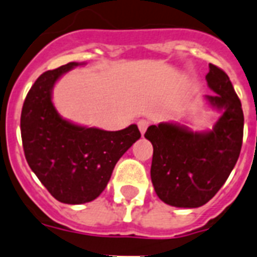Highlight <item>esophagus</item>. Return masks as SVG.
<instances>
[{"label": "esophagus", "instance_id": "obj_1", "mask_svg": "<svg viewBox=\"0 0 257 257\" xmlns=\"http://www.w3.org/2000/svg\"><path fill=\"white\" fill-rule=\"evenodd\" d=\"M149 124L150 122L148 121V120H144V118H141V120H139V122H137V125H139V129H140V132L143 133H145L147 132V129H148V126H149Z\"/></svg>", "mask_w": 257, "mask_h": 257}]
</instances>
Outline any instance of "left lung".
<instances>
[{"label":"left lung","instance_id":"8db88e82","mask_svg":"<svg viewBox=\"0 0 257 257\" xmlns=\"http://www.w3.org/2000/svg\"><path fill=\"white\" fill-rule=\"evenodd\" d=\"M206 95L222 116L211 131L193 132L185 125L161 122L145 133L153 145L150 177L158 198L174 207L195 208L207 203L224 185L243 144L241 103L227 74L208 64Z\"/></svg>","mask_w":257,"mask_h":257}]
</instances>
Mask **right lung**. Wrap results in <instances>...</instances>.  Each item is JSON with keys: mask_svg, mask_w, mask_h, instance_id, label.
Returning a JSON list of instances; mask_svg holds the SVG:
<instances>
[{"mask_svg": "<svg viewBox=\"0 0 257 257\" xmlns=\"http://www.w3.org/2000/svg\"><path fill=\"white\" fill-rule=\"evenodd\" d=\"M70 62L39 76L25 99L21 136L25 157L42 185L56 201L91 202L103 193L114 165L141 137L137 125L109 132L68 121L53 104L58 79L76 66Z\"/></svg>", "mask_w": 257, "mask_h": 257, "instance_id": "1", "label": "right lung"}]
</instances>
